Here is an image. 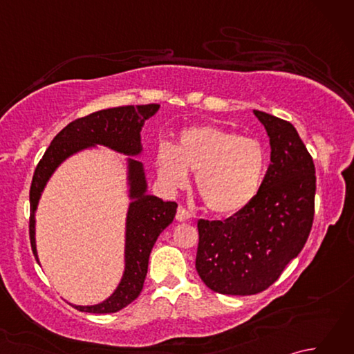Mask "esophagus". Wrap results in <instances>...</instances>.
Wrapping results in <instances>:
<instances>
[{
    "label": "esophagus",
    "instance_id": "esophagus-1",
    "mask_svg": "<svg viewBox=\"0 0 354 354\" xmlns=\"http://www.w3.org/2000/svg\"><path fill=\"white\" fill-rule=\"evenodd\" d=\"M193 217V214L190 212H187L184 207H179L178 212H176V221L179 222H185V221H190Z\"/></svg>",
    "mask_w": 354,
    "mask_h": 354
}]
</instances>
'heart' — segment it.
<instances>
[{
    "instance_id": "1",
    "label": "heart",
    "mask_w": 354,
    "mask_h": 354,
    "mask_svg": "<svg viewBox=\"0 0 354 354\" xmlns=\"http://www.w3.org/2000/svg\"><path fill=\"white\" fill-rule=\"evenodd\" d=\"M156 169L169 189L194 185L212 213L230 216L243 209L257 194L265 175V152L257 141L214 126L184 129L178 145L162 142L156 150Z\"/></svg>"
}]
</instances>
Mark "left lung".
<instances>
[{
	"instance_id": "left-lung-1",
	"label": "left lung",
	"mask_w": 354,
	"mask_h": 354,
	"mask_svg": "<svg viewBox=\"0 0 354 354\" xmlns=\"http://www.w3.org/2000/svg\"><path fill=\"white\" fill-rule=\"evenodd\" d=\"M265 126L270 164L255 198L225 221H198L196 270L223 295H254L274 284L304 248L315 214V164L292 123L254 111Z\"/></svg>"
}]
</instances>
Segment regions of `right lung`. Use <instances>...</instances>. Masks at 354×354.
<instances>
[{
  "mask_svg": "<svg viewBox=\"0 0 354 354\" xmlns=\"http://www.w3.org/2000/svg\"><path fill=\"white\" fill-rule=\"evenodd\" d=\"M160 104H140V106H118L97 111L86 117L74 120L53 138L37 162L30 187V243L37 260L35 240V213L44 187L59 164L66 158L93 147L106 146L120 153L137 156L141 153V127L146 120L156 114ZM127 183H129L131 204L126 217L124 274L114 293L95 306H74L80 312L115 313L129 306L137 298L146 280L149 255L158 236L173 222L176 214V202L147 194V183L142 164L127 158Z\"/></svg>",
  "mask_w": 354,
  "mask_h": 354,
  "instance_id": "add662e5",
  "label": "right lung"
}]
</instances>
